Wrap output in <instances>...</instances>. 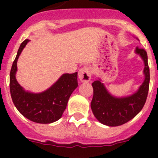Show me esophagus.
<instances>
[{
    "instance_id": "34e87169",
    "label": "esophagus",
    "mask_w": 158,
    "mask_h": 158,
    "mask_svg": "<svg viewBox=\"0 0 158 158\" xmlns=\"http://www.w3.org/2000/svg\"><path fill=\"white\" fill-rule=\"evenodd\" d=\"M91 69L88 66L82 67L80 71H79V73H78L79 79L81 82H89V81L91 80Z\"/></svg>"
}]
</instances>
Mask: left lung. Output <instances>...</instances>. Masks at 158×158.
Masks as SVG:
<instances>
[{
    "label": "left lung",
    "mask_w": 158,
    "mask_h": 158,
    "mask_svg": "<svg viewBox=\"0 0 158 158\" xmlns=\"http://www.w3.org/2000/svg\"><path fill=\"white\" fill-rule=\"evenodd\" d=\"M135 54H139L144 62V81L139 89L129 96L117 97L108 92L101 79L95 81L91 108L96 119L109 127L120 126L136 116L142 109L147 98L150 85V69L148 57L144 49L137 47Z\"/></svg>",
    "instance_id": "left-lung-1"
}]
</instances>
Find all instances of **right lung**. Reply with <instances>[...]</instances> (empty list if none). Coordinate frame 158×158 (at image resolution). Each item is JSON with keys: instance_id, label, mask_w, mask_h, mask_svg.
Masks as SVG:
<instances>
[{"instance_id": "obj_1", "label": "right lung", "mask_w": 158, "mask_h": 158, "mask_svg": "<svg viewBox=\"0 0 158 158\" xmlns=\"http://www.w3.org/2000/svg\"><path fill=\"white\" fill-rule=\"evenodd\" d=\"M19 46L10 71V93L14 105L25 118L38 123H51L58 120L66 108L71 94L78 86L77 72L64 73L54 85L42 93L26 91L16 78L17 61L27 43Z\"/></svg>"}]
</instances>
